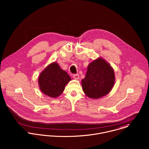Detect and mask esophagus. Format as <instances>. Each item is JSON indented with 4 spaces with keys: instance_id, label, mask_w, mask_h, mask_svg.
<instances>
[{
    "instance_id": "obj_1",
    "label": "esophagus",
    "mask_w": 149,
    "mask_h": 149,
    "mask_svg": "<svg viewBox=\"0 0 149 149\" xmlns=\"http://www.w3.org/2000/svg\"><path fill=\"white\" fill-rule=\"evenodd\" d=\"M73 77L74 79H76V80H77V79H79V74H74L73 75Z\"/></svg>"
}]
</instances>
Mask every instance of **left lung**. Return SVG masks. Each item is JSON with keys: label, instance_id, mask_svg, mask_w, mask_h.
I'll return each mask as SVG.
<instances>
[{"label": "left lung", "instance_id": "8db88e82", "mask_svg": "<svg viewBox=\"0 0 149 149\" xmlns=\"http://www.w3.org/2000/svg\"><path fill=\"white\" fill-rule=\"evenodd\" d=\"M115 82V74L112 67L102 58L89 64L82 87L86 95L98 99L108 94Z\"/></svg>", "mask_w": 149, "mask_h": 149}]
</instances>
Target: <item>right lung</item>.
<instances>
[{
    "label": "right lung",
    "mask_w": 149,
    "mask_h": 149,
    "mask_svg": "<svg viewBox=\"0 0 149 149\" xmlns=\"http://www.w3.org/2000/svg\"><path fill=\"white\" fill-rule=\"evenodd\" d=\"M70 80L68 73L60 68L58 64L54 63L47 66L40 74L38 83L45 95L56 97L62 93Z\"/></svg>",
    "instance_id": "obj_1"
}]
</instances>
